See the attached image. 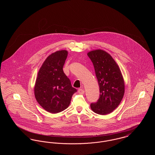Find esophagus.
Listing matches in <instances>:
<instances>
[{
    "mask_svg": "<svg viewBox=\"0 0 155 155\" xmlns=\"http://www.w3.org/2000/svg\"><path fill=\"white\" fill-rule=\"evenodd\" d=\"M78 92L80 94H84V92H85V91H84V90L83 89L80 88L78 89Z\"/></svg>",
    "mask_w": 155,
    "mask_h": 155,
    "instance_id": "esophagus-1",
    "label": "esophagus"
}]
</instances>
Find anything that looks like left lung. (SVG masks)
Masks as SVG:
<instances>
[{
  "instance_id": "left-lung-1",
  "label": "left lung",
  "mask_w": 155,
  "mask_h": 155,
  "mask_svg": "<svg viewBox=\"0 0 155 155\" xmlns=\"http://www.w3.org/2000/svg\"><path fill=\"white\" fill-rule=\"evenodd\" d=\"M98 81L100 96L91 108L101 115L110 113L118 107L124 94V81L119 67L110 55L101 49L88 53Z\"/></svg>"
}]
</instances>
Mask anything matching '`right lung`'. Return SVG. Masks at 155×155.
I'll return each mask as SVG.
<instances>
[{
  "label": "right lung",
  "mask_w": 155,
  "mask_h": 155,
  "mask_svg": "<svg viewBox=\"0 0 155 155\" xmlns=\"http://www.w3.org/2000/svg\"><path fill=\"white\" fill-rule=\"evenodd\" d=\"M68 52L59 51L49 55L39 69L34 87L35 96L45 110L58 113L68 107L77 89L63 72Z\"/></svg>",
  "instance_id": "add662e5"
}]
</instances>
